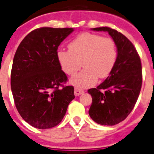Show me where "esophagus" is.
<instances>
[{
  "label": "esophagus",
  "mask_w": 154,
  "mask_h": 154,
  "mask_svg": "<svg viewBox=\"0 0 154 154\" xmlns=\"http://www.w3.org/2000/svg\"><path fill=\"white\" fill-rule=\"evenodd\" d=\"M84 93H85V91L81 90L80 88H75V89H74V94H75V96L81 95V94H82Z\"/></svg>",
  "instance_id": "obj_1"
}]
</instances>
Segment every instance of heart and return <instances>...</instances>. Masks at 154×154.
Returning <instances> with one entry per match:
<instances>
[{
	"label": "heart",
	"instance_id": "1",
	"mask_svg": "<svg viewBox=\"0 0 154 154\" xmlns=\"http://www.w3.org/2000/svg\"><path fill=\"white\" fill-rule=\"evenodd\" d=\"M68 49L69 50L59 49L57 61L63 71L69 76L75 75L83 64L85 69L70 81L77 88L92 86L97 77H108L116 65L117 48L110 38L83 32L69 42Z\"/></svg>",
	"mask_w": 154,
	"mask_h": 154
}]
</instances>
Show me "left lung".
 Masks as SVG:
<instances>
[{"instance_id":"left-lung-1","label":"left lung","mask_w":154,"mask_h":154,"mask_svg":"<svg viewBox=\"0 0 154 154\" xmlns=\"http://www.w3.org/2000/svg\"><path fill=\"white\" fill-rule=\"evenodd\" d=\"M108 32L117 47V60L112 73L96 88L88 91L92 97L89 116L102 125H114L127 118L141 90L143 75L140 56L126 37L109 27L92 29Z\"/></svg>"}]
</instances>
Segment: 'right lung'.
I'll use <instances>...</instances> for the list:
<instances>
[{"instance_id": "1", "label": "right lung", "mask_w": 154, "mask_h": 154, "mask_svg": "<svg viewBox=\"0 0 154 154\" xmlns=\"http://www.w3.org/2000/svg\"><path fill=\"white\" fill-rule=\"evenodd\" d=\"M71 28L42 27L32 31L18 45L13 60L11 86L21 118L37 129L58 125L74 99V88L65 86L66 73L57 61L58 46Z\"/></svg>"}]
</instances>
